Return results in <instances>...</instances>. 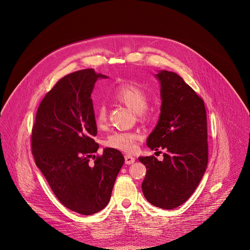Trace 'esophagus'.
Instances as JSON below:
<instances>
[{
    "label": "esophagus",
    "mask_w": 250,
    "mask_h": 250,
    "mask_svg": "<svg viewBox=\"0 0 250 250\" xmlns=\"http://www.w3.org/2000/svg\"><path fill=\"white\" fill-rule=\"evenodd\" d=\"M125 164H132L134 161H135V159H134V157L133 156H131V155H125Z\"/></svg>",
    "instance_id": "esophagus-1"
}]
</instances>
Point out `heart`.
Here are the masks:
<instances>
[{
  "label": "heart",
  "mask_w": 250,
  "mask_h": 250,
  "mask_svg": "<svg viewBox=\"0 0 250 250\" xmlns=\"http://www.w3.org/2000/svg\"><path fill=\"white\" fill-rule=\"evenodd\" d=\"M113 97L133 112L138 113L140 116H144V111L148 104V97L146 91L133 83H122L118 85L113 92ZM106 115H108V110L104 104L97 105L95 120L98 125H102L105 123ZM137 138L138 134L135 132L117 131L108 136L105 140V146L111 148L129 152L134 149Z\"/></svg>",
  "instance_id": "1"
}]
</instances>
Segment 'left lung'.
I'll return each mask as SVG.
<instances>
[{
    "instance_id": "1",
    "label": "left lung",
    "mask_w": 250,
    "mask_h": 250,
    "mask_svg": "<svg viewBox=\"0 0 250 250\" xmlns=\"http://www.w3.org/2000/svg\"><path fill=\"white\" fill-rule=\"evenodd\" d=\"M161 109L146 140L151 150L164 149L163 160L141 156L146 167L142 193L153 206L171 209L185 203L198 187L208 165L207 114L202 98L174 72L161 70Z\"/></svg>"
}]
</instances>
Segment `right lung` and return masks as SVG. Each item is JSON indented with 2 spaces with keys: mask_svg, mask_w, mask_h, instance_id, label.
<instances>
[{
  "mask_svg": "<svg viewBox=\"0 0 250 250\" xmlns=\"http://www.w3.org/2000/svg\"><path fill=\"white\" fill-rule=\"evenodd\" d=\"M94 69L61 78L42 101L31 132L37 166L62 205L90 216L109 204L125 157L115 148L95 153L97 125L91 94L98 79ZM94 161L89 162V158Z\"/></svg>",
  "mask_w": 250,
  "mask_h": 250,
  "instance_id": "right-lung-1",
  "label": "right lung"
}]
</instances>
